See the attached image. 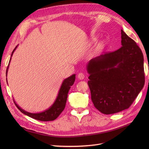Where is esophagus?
Returning <instances> with one entry per match:
<instances>
[{
    "instance_id": "esophagus-1",
    "label": "esophagus",
    "mask_w": 149,
    "mask_h": 149,
    "mask_svg": "<svg viewBox=\"0 0 149 149\" xmlns=\"http://www.w3.org/2000/svg\"><path fill=\"white\" fill-rule=\"evenodd\" d=\"M77 77H78V78H79L80 80H83V79H84V77L85 76H84V73L80 72V73H79V74H78Z\"/></svg>"
}]
</instances>
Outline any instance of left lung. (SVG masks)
I'll list each match as a JSON object with an SVG mask.
<instances>
[{"instance_id": "left-lung-1", "label": "left lung", "mask_w": 149, "mask_h": 149, "mask_svg": "<svg viewBox=\"0 0 149 149\" xmlns=\"http://www.w3.org/2000/svg\"><path fill=\"white\" fill-rule=\"evenodd\" d=\"M121 33L120 49L93 58L87 65L91 100L106 115L128 109L145 82L143 52L122 29Z\"/></svg>"}]
</instances>
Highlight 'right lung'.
<instances>
[{"label":"right lung","instance_id":"obj_1","mask_svg":"<svg viewBox=\"0 0 149 149\" xmlns=\"http://www.w3.org/2000/svg\"><path fill=\"white\" fill-rule=\"evenodd\" d=\"M17 46L15 47L13 51L11 54V57L13 56V54L14 52V51L16 49ZM11 58L10 60V62L11 60ZM10 64V63H9ZM8 66L7 67L6 72V76L7 75L8 69ZM75 80V74H73L71 76L69 77L67 79H65L63 82L62 83V84L61 86V88L59 90L58 96L55 101L54 104L47 110L45 111L44 112H40V113H30L28 112L23 109H21L14 101V103L16 106V107L18 108L19 110L23 113L25 115L31 117V118H34L35 120H37L39 121H53L56 120L57 117L60 115V114L64 110V109L66 106L67 98H68V92L70 88V87L74 84V83Z\"/></svg>","mask_w":149,"mask_h":149}]
</instances>
